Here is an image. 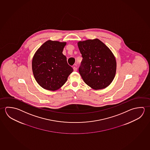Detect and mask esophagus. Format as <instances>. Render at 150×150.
<instances>
[{
  "instance_id": "1",
  "label": "esophagus",
  "mask_w": 150,
  "mask_h": 150,
  "mask_svg": "<svg viewBox=\"0 0 150 150\" xmlns=\"http://www.w3.org/2000/svg\"><path fill=\"white\" fill-rule=\"evenodd\" d=\"M74 71H77V68H76V67H74Z\"/></svg>"
}]
</instances>
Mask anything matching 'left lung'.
<instances>
[{
  "label": "left lung",
  "instance_id": "obj_1",
  "mask_svg": "<svg viewBox=\"0 0 150 150\" xmlns=\"http://www.w3.org/2000/svg\"><path fill=\"white\" fill-rule=\"evenodd\" d=\"M82 60L79 73L86 83L94 90L106 88L112 83L117 61L111 50L98 39L78 42Z\"/></svg>",
  "mask_w": 150,
  "mask_h": 150
}]
</instances>
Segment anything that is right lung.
<instances>
[{"label": "right lung", "instance_id": "right-lung-1", "mask_svg": "<svg viewBox=\"0 0 150 150\" xmlns=\"http://www.w3.org/2000/svg\"><path fill=\"white\" fill-rule=\"evenodd\" d=\"M66 42L49 40L38 49L32 60L33 76L45 90L56 91L64 86L73 69L62 51Z\"/></svg>", "mask_w": 150, "mask_h": 150}]
</instances>
